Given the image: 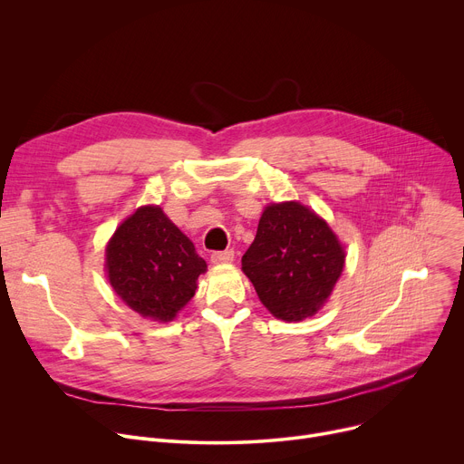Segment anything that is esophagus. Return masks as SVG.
Wrapping results in <instances>:
<instances>
[{
    "instance_id": "1",
    "label": "esophagus",
    "mask_w": 464,
    "mask_h": 464,
    "mask_svg": "<svg viewBox=\"0 0 464 464\" xmlns=\"http://www.w3.org/2000/svg\"><path fill=\"white\" fill-rule=\"evenodd\" d=\"M235 257L233 249H226V251H213L210 254V263L213 265H226V263H231Z\"/></svg>"
}]
</instances>
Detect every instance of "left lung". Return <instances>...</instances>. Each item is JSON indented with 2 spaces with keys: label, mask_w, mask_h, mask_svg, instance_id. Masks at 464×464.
I'll return each mask as SVG.
<instances>
[{
  "label": "left lung",
  "mask_w": 464,
  "mask_h": 464,
  "mask_svg": "<svg viewBox=\"0 0 464 464\" xmlns=\"http://www.w3.org/2000/svg\"><path fill=\"white\" fill-rule=\"evenodd\" d=\"M344 259V247L325 220L300 201H283L263 210L242 272L276 318L300 322L324 307Z\"/></svg>",
  "instance_id": "1"
}]
</instances>
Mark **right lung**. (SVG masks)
I'll list each match as a JSON object with an SVG mask.
<instances>
[{
	"instance_id": "1",
	"label": "right lung",
	"mask_w": 464,
	"mask_h": 464,
	"mask_svg": "<svg viewBox=\"0 0 464 464\" xmlns=\"http://www.w3.org/2000/svg\"><path fill=\"white\" fill-rule=\"evenodd\" d=\"M105 268L123 304L144 318L170 322L194 296L207 265L160 207L144 205L114 231Z\"/></svg>"
}]
</instances>
